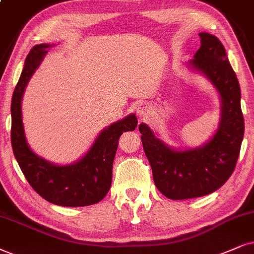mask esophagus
I'll use <instances>...</instances> for the list:
<instances>
[{
  "mask_svg": "<svg viewBox=\"0 0 254 254\" xmlns=\"http://www.w3.org/2000/svg\"><path fill=\"white\" fill-rule=\"evenodd\" d=\"M136 112H137V115H139V116L146 117L147 114L150 112V105L146 104V103L138 104L136 107Z\"/></svg>",
  "mask_w": 254,
  "mask_h": 254,
  "instance_id": "34e87169",
  "label": "esophagus"
}]
</instances>
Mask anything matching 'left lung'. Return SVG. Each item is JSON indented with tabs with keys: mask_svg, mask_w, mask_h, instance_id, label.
Segmentation results:
<instances>
[{
	"mask_svg": "<svg viewBox=\"0 0 254 254\" xmlns=\"http://www.w3.org/2000/svg\"><path fill=\"white\" fill-rule=\"evenodd\" d=\"M201 46L191 61L219 91L221 121L210 142L195 150H171L145 124L139 125L144 152L152 169L153 182L172 200L210 194L225 184L238 160L244 137L240 88L226 57L225 48L213 35L200 33Z\"/></svg>",
	"mask_w": 254,
	"mask_h": 254,
	"instance_id": "obj_1",
	"label": "left lung"
}]
</instances>
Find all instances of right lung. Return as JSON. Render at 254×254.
<instances>
[{
  "label": "right lung",
  "mask_w": 254,
  "mask_h": 254,
  "mask_svg": "<svg viewBox=\"0 0 254 254\" xmlns=\"http://www.w3.org/2000/svg\"><path fill=\"white\" fill-rule=\"evenodd\" d=\"M49 44H38L29 51L11 98V146L15 158L29 184L42 198L61 206H88L107 195L112 181V163L118 139L133 131L137 118L130 115L103 130L89 152L76 164L57 166L29 149L22 124L21 101L27 83L47 54Z\"/></svg>",
  "instance_id": "obj_1"
}]
</instances>
